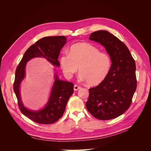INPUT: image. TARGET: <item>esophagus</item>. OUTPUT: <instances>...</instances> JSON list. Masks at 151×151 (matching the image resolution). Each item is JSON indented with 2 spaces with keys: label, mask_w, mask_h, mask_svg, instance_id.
<instances>
[{
  "label": "esophagus",
  "mask_w": 151,
  "mask_h": 151,
  "mask_svg": "<svg viewBox=\"0 0 151 151\" xmlns=\"http://www.w3.org/2000/svg\"><path fill=\"white\" fill-rule=\"evenodd\" d=\"M81 87L80 86L77 85V84L74 85V89L75 91H77V90H79V89H81Z\"/></svg>",
  "instance_id": "1"
}]
</instances>
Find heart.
<instances>
[{
    "label": "heart",
    "mask_w": 151,
    "mask_h": 151,
    "mask_svg": "<svg viewBox=\"0 0 151 151\" xmlns=\"http://www.w3.org/2000/svg\"><path fill=\"white\" fill-rule=\"evenodd\" d=\"M63 74L70 78L77 70L80 79L91 86L98 85L106 78L111 67L110 56L101 52L98 48L89 43H77L71 47L69 53H63L60 58Z\"/></svg>",
    "instance_id": "b5f03b06"
}]
</instances>
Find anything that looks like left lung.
I'll return each instance as SVG.
<instances>
[{
	"label": "left lung",
	"mask_w": 151,
	"mask_h": 151,
	"mask_svg": "<svg viewBox=\"0 0 151 151\" xmlns=\"http://www.w3.org/2000/svg\"><path fill=\"white\" fill-rule=\"evenodd\" d=\"M89 40L103 45L112 64L104 81L89 89L86 108L98 119H113L124 113L132 103L137 88L135 62L126 45L107 31L93 32Z\"/></svg>",
	"instance_id": "8db88e82"
}]
</instances>
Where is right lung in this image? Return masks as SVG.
Masks as SVG:
<instances>
[{
  "label": "right lung",
  "mask_w": 151,
  "mask_h": 151,
  "mask_svg": "<svg viewBox=\"0 0 151 151\" xmlns=\"http://www.w3.org/2000/svg\"><path fill=\"white\" fill-rule=\"evenodd\" d=\"M66 43L64 36H48L39 40L26 50L16 68L13 88L19 108L24 115L40 124H52L62 116L68 100L74 93V84L60 80L55 76V81L45 108L39 111L29 110L22 104L19 93V86L25 76V66L30 59L35 57H43L53 65L60 66L58 57Z\"/></svg>",
  "instance_id": "1"
}]
</instances>
